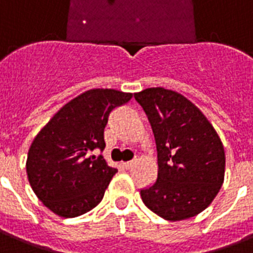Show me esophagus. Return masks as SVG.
<instances>
[{
	"label": "esophagus",
	"instance_id": "esophagus-1",
	"mask_svg": "<svg viewBox=\"0 0 253 253\" xmlns=\"http://www.w3.org/2000/svg\"><path fill=\"white\" fill-rule=\"evenodd\" d=\"M132 165H133V161H127V162H123L122 166L126 170H130L131 168H132Z\"/></svg>",
	"mask_w": 253,
	"mask_h": 253
}]
</instances>
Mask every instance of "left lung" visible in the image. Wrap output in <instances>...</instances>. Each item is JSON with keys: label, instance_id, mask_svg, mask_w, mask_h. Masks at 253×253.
Segmentation results:
<instances>
[{"label": "left lung", "instance_id": "1", "mask_svg": "<svg viewBox=\"0 0 253 253\" xmlns=\"http://www.w3.org/2000/svg\"><path fill=\"white\" fill-rule=\"evenodd\" d=\"M151 123L157 149V179L141 188L143 203L168 221L203 212L223 183L225 151L196 106L178 92L147 88L133 94Z\"/></svg>", "mask_w": 253, "mask_h": 253}]
</instances>
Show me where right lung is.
I'll list each match as a JSON object with an SVG mask.
<instances>
[{
    "instance_id": "obj_1",
    "label": "right lung",
    "mask_w": 253,
    "mask_h": 253,
    "mask_svg": "<svg viewBox=\"0 0 253 253\" xmlns=\"http://www.w3.org/2000/svg\"><path fill=\"white\" fill-rule=\"evenodd\" d=\"M132 93L91 89L63 106L38 133L27 157V175L41 203L55 214L73 218L102 200L117 169L108 166L104 128L110 113Z\"/></svg>"
}]
</instances>
